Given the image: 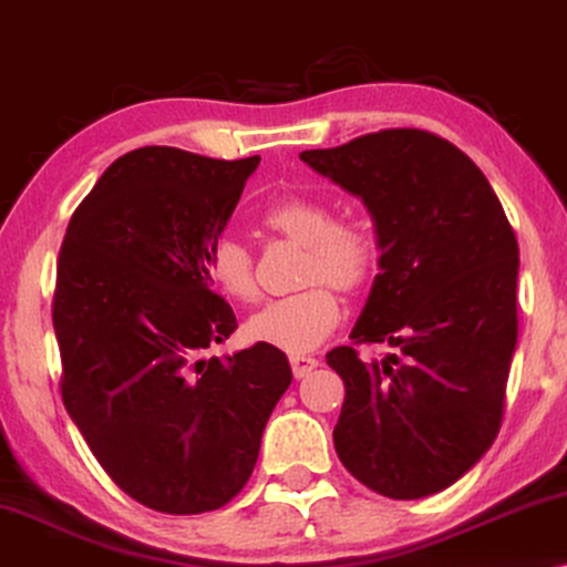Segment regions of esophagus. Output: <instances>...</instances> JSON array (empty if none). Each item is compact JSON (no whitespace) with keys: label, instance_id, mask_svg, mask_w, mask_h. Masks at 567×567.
I'll list each match as a JSON object with an SVG mask.
<instances>
[{"label":"esophagus","instance_id":"esophagus-1","mask_svg":"<svg viewBox=\"0 0 567 567\" xmlns=\"http://www.w3.org/2000/svg\"><path fill=\"white\" fill-rule=\"evenodd\" d=\"M289 361H291L293 377H297V379H305L309 371H315L317 363H320L315 359V355H307V353H291Z\"/></svg>","mask_w":567,"mask_h":567}]
</instances>
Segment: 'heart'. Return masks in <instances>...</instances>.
I'll return each instance as SVG.
<instances>
[{
    "instance_id": "obj_1",
    "label": "heart",
    "mask_w": 567,
    "mask_h": 567,
    "mask_svg": "<svg viewBox=\"0 0 567 567\" xmlns=\"http://www.w3.org/2000/svg\"><path fill=\"white\" fill-rule=\"evenodd\" d=\"M260 219L268 229L305 247L301 281L315 284L289 297L270 299L247 320V338L289 353L312 351L340 320L338 293L317 278H328L340 289H355L374 266V237L361 221L330 219V208L312 196L278 198L266 206ZM204 266L224 297L235 301L258 297L250 250L239 239L221 237L206 252Z\"/></svg>"
}]
</instances>
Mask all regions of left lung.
<instances>
[{
    "label": "left lung",
    "mask_w": 567,
    "mask_h": 567,
    "mask_svg": "<svg viewBox=\"0 0 567 567\" xmlns=\"http://www.w3.org/2000/svg\"><path fill=\"white\" fill-rule=\"evenodd\" d=\"M371 214L379 274L351 330L398 353L328 363L346 384L332 431L346 470L415 501L454 485L498 436L516 351L518 243L467 154L417 128H386L299 154Z\"/></svg>",
    "instance_id": "1"
}]
</instances>
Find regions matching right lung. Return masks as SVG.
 Returning a JSON list of instances; mask_svg holds the SVG:
<instances>
[{"mask_svg":"<svg viewBox=\"0 0 567 567\" xmlns=\"http://www.w3.org/2000/svg\"><path fill=\"white\" fill-rule=\"evenodd\" d=\"M258 165L142 146L105 169L61 245L53 330L66 413L113 483L159 514L235 498L291 384L274 346L204 355L237 328L204 260Z\"/></svg>","mask_w":567,"mask_h":567,"instance_id":"right-lung-1","label":"right lung"}]
</instances>
